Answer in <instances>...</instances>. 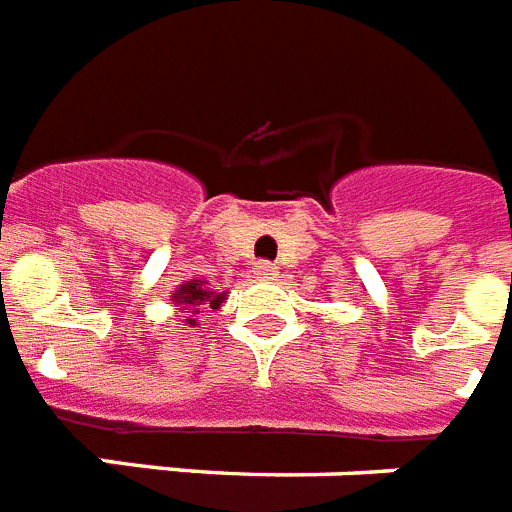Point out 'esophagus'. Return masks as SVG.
Instances as JSON below:
<instances>
[{
  "label": "esophagus",
  "instance_id": "1",
  "mask_svg": "<svg viewBox=\"0 0 512 512\" xmlns=\"http://www.w3.org/2000/svg\"><path fill=\"white\" fill-rule=\"evenodd\" d=\"M253 275L261 277V280H272V277H277V267L275 264H269V261H259V264L253 267Z\"/></svg>",
  "mask_w": 512,
  "mask_h": 512
}]
</instances>
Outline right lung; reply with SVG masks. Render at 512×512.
Returning a JSON list of instances; mask_svg holds the SVG:
<instances>
[{
	"label": "right lung",
	"instance_id": "add662e5",
	"mask_svg": "<svg viewBox=\"0 0 512 512\" xmlns=\"http://www.w3.org/2000/svg\"><path fill=\"white\" fill-rule=\"evenodd\" d=\"M174 301H177V304H190V306H200V304H211V309H216V306L222 304L224 301V293H219V296H214V293H211V290H206L203 288V282L200 280H192V282H185V285H182V288L177 290V293H174ZM195 312H198V309H195ZM192 312V314H195ZM192 325V322L195 320H187Z\"/></svg>",
	"mask_w": 512,
	"mask_h": 512
}]
</instances>
